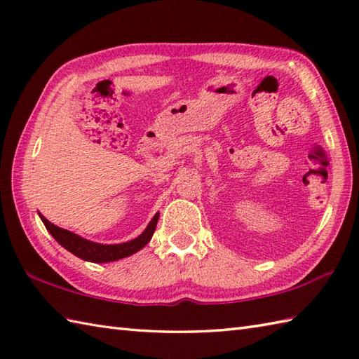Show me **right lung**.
<instances>
[{
    "instance_id": "1",
    "label": "right lung",
    "mask_w": 359,
    "mask_h": 359,
    "mask_svg": "<svg viewBox=\"0 0 359 359\" xmlns=\"http://www.w3.org/2000/svg\"><path fill=\"white\" fill-rule=\"evenodd\" d=\"M40 219L43 220L46 230L52 234V238L55 239L63 248L71 251L72 255L83 259V261L94 262V264H104V262H114V261H118V259L131 256L147 245L157 226L158 212H156L154 217L151 219V222L148 224L147 228H144V231L140 236H137L135 239L123 242V243H97V242L81 238V236L75 234L72 231L63 230V228L50 224L49 220L41 215H40Z\"/></svg>"
}]
</instances>
